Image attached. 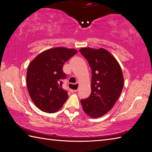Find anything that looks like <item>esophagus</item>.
<instances>
[{"mask_svg": "<svg viewBox=\"0 0 152 152\" xmlns=\"http://www.w3.org/2000/svg\"><path fill=\"white\" fill-rule=\"evenodd\" d=\"M75 85H77V86H79V83H77ZM77 91H78V89H77V90H74L73 91H74V92H77Z\"/></svg>", "mask_w": 152, "mask_h": 152, "instance_id": "1", "label": "esophagus"}]
</instances>
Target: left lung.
<instances>
[{
    "label": "left lung",
    "instance_id": "8db88e82",
    "mask_svg": "<svg viewBox=\"0 0 152 152\" xmlns=\"http://www.w3.org/2000/svg\"><path fill=\"white\" fill-rule=\"evenodd\" d=\"M92 69L90 96L80 100L84 112L98 118L110 111L118 100L124 85L121 68L115 58L104 48L79 49Z\"/></svg>",
    "mask_w": 152,
    "mask_h": 152
}]
</instances>
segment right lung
I'll return each instance as SVG.
<instances>
[{"label":"right lung","instance_id":"add662e5","mask_svg":"<svg viewBox=\"0 0 152 152\" xmlns=\"http://www.w3.org/2000/svg\"><path fill=\"white\" fill-rule=\"evenodd\" d=\"M77 52L74 48L56 47L42 52L29 63L26 82L30 98L39 110L55 113L68 98L61 80L64 64Z\"/></svg>","mask_w":152,"mask_h":152}]
</instances>
